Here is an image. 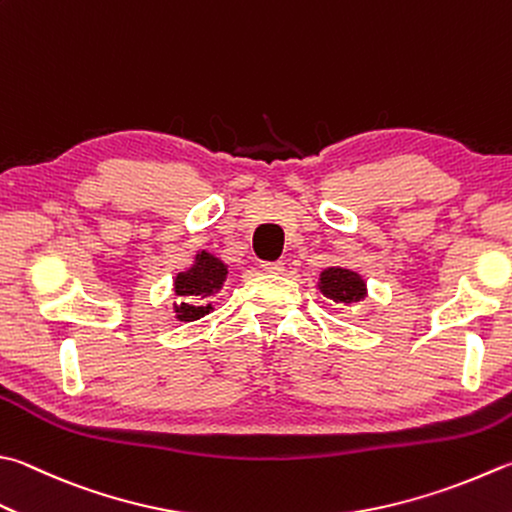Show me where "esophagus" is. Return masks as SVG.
Wrapping results in <instances>:
<instances>
[{"label": "esophagus", "instance_id": "esophagus-1", "mask_svg": "<svg viewBox=\"0 0 512 512\" xmlns=\"http://www.w3.org/2000/svg\"><path fill=\"white\" fill-rule=\"evenodd\" d=\"M285 269L283 260H269V263H263V272L265 274H281Z\"/></svg>", "mask_w": 512, "mask_h": 512}]
</instances>
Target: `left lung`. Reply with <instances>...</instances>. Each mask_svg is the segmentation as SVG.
I'll return each instance as SVG.
<instances>
[{
	"instance_id": "left-lung-1",
	"label": "left lung",
	"mask_w": 512,
	"mask_h": 512,
	"mask_svg": "<svg viewBox=\"0 0 512 512\" xmlns=\"http://www.w3.org/2000/svg\"><path fill=\"white\" fill-rule=\"evenodd\" d=\"M318 289L336 303H356L365 296V283L359 274L343 267H330L321 274Z\"/></svg>"
}]
</instances>
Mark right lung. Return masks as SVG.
Segmentation results:
<instances>
[{
	"instance_id": "1",
	"label": "right lung",
	"mask_w": 512,
	"mask_h": 512,
	"mask_svg": "<svg viewBox=\"0 0 512 512\" xmlns=\"http://www.w3.org/2000/svg\"><path fill=\"white\" fill-rule=\"evenodd\" d=\"M227 278V265L216 256L200 252L196 263L187 272H180L173 281V289L180 296L176 305V318L180 321H198L200 316L209 314L211 305H200L202 298L216 294Z\"/></svg>"
}]
</instances>
